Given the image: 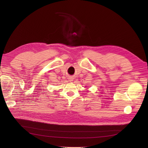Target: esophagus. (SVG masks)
Instances as JSON below:
<instances>
[{
  "label": "esophagus",
  "instance_id": "esophagus-1",
  "mask_svg": "<svg viewBox=\"0 0 148 148\" xmlns=\"http://www.w3.org/2000/svg\"><path fill=\"white\" fill-rule=\"evenodd\" d=\"M70 79V80H71V81H72V80H73V79H72V78H70V79Z\"/></svg>",
  "mask_w": 148,
  "mask_h": 148
}]
</instances>
